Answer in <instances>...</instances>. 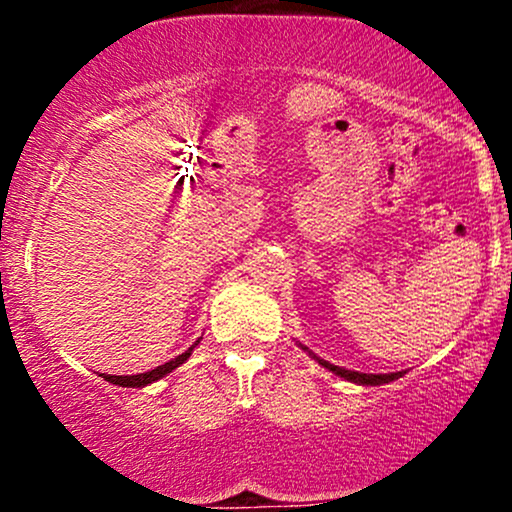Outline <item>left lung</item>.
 Returning <instances> with one entry per match:
<instances>
[{
  "label": "left lung",
  "mask_w": 512,
  "mask_h": 512,
  "mask_svg": "<svg viewBox=\"0 0 512 512\" xmlns=\"http://www.w3.org/2000/svg\"><path fill=\"white\" fill-rule=\"evenodd\" d=\"M303 349H305V346H303ZM305 351H308V349H305ZM308 354L313 356L322 368L332 370L334 375H339V378L349 380V383H356V385H383V383H392V380L402 378V370H399V373H358V370H346L342 366H334V363L325 361V358H317L313 351H308Z\"/></svg>",
  "instance_id": "8db88e82"
}]
</instances>
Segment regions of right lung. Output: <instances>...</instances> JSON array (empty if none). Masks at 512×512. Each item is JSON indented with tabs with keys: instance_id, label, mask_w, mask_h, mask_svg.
<instances>
[{
	"instance_id": "obj_1",
	"label": "right lung",
	"mask_w": 512,
	"mask_h": 512,
	"mask_svg": "<svg viewBox=\"0 0 512 512\" xmlns=\"http://www.w3.org/2000/svg\"><path fill=\"white\" fill-rule=\"evenodd\" d=\"M197 344H199V339H197L195 344L190 346V349L185 351V354L175 356L173 361L163 363V366H158V368H154V370H146V373H137V375H105V373H103V378L108 380V383H113V385H120V387H144V385H149V383H156V380L166 378L168 373H173L175 368L182 366V363H185L187 358H190L192 349H195Z\"/></svg>"
}]
</instances>
